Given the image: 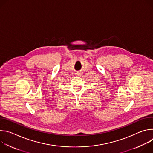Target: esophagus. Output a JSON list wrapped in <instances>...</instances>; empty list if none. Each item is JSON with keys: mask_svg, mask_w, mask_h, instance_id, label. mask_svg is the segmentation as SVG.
<instances>
[{"mask_svg": "<svg viewBox=\"0 0 153 153\" xmlns=\"http://www.w3.org/2000/svg\"><path fill=\"white\" fill-rule=\"evenodd\" d=\"M77 74L78 76H80V75L82 74V72H80V71H77Z\"/></svg>", "mask_w": 153, "mask_h": 153, "instance_id": "34e87169", "label": "esophagus"}]
</instances>
